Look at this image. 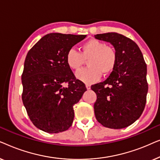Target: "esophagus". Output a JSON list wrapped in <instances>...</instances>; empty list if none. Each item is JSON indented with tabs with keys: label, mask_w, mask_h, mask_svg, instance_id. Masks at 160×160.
<instances>
[{
	"label": "esophagus",
	"mask_w": 160,
	"mask_h": 160,
	"mask_svg": "<svg viewBox=\"0 0 160 160\" xmlns=\"http://www.w3.org/2000/svg\"><path fill=\"white\" fill-rule=\"evenodd\" d=\"M86 87H87V89H90V85H89V84H86Z\"/></svg>",
	"instance_id": "esophagus-1"
}]
</instances>
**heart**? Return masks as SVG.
<instances>
[{
	"label": "heart",
	"instance_id": "b5f03b06",
	"mask_svg": "<svg viewBox=\"0 0 160 160\" xmlns=\"http://www.w3.org/2000/svg\"><path fill=\"white\" fill-rule=\"evenodd\" d=\"M117 52L114 48L95 38L83 43L80 52L71 49L65 56L67 65L75 71L79 69L85 60H87L88 67L80 70L76 76L78 80L89 84L98 82L101 74L108 76L112 73L117 65Z\"/></svg>",
	"mask_w": 160,
	"mask_h": 160
}]
</instances>
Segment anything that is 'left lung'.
I'll list each match as a JSON object with an SVG mask.
<instances>
[{
	"label": "left lung",
	"mask_w": 160,
	"mask_h": 160,
	"mask_svg": "<svg viewBox=\"0 0 160 160\" xmlns=\"http://www.w3.org/2000/svg\"><path fill=\"white\" fill-rule=\"evenodd\" d=\"M95 38L110 42L118 56L116 68L108 78L91 87L97 95L95 117L106 128H127L145 108L147 66L141 49L132 39L117 32L97 34Z\"/></svg>",
	"instance_id": "1"
}]
</instances>
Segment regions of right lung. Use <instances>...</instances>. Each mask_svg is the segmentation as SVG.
<instances>
[{
	"instance_id": "obj_1",
	"label": "right lung",
	"mask_w": 160,
	"mask_h": 160,
	"mask_svg": "<svg viewBox=\"0 0 160 160\" xmlns=\"http://www.w3.org/2000/svg\"><path fill=\"white\" fill-rule=\"evenodd\" d=\"M85 38L86 35L47 34L26 56L22 99L32 123L46 132H64L73 124V106L87 88L67 65L65 56Z\"/></svg>"
}]
</instances>
